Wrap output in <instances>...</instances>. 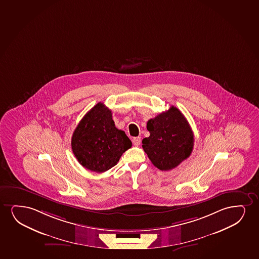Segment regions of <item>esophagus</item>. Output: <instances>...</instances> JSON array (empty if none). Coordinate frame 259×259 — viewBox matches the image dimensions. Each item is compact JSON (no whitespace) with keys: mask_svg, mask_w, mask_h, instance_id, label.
Listing matches in <instances>:
<instances>
[{"mask_svg":"<svg viewBox=\"0 0 259 259\" xmlns=\"http://www.w3.org/2000/svg\"><path fill=\"white\" fill-rule=\"evenodd\" d=\"M141 137H135V138L133 139V143L135 146H139V145L141 144Z\"/></svg>","mask_w":259,"mask_h":259,"instance_id":"esophagus-1","label":"esophagus"}]
</instances>
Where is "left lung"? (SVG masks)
Listing matches in <instances>:
<instances>
[{"label": "left lung", "mask_w": 259, "mask_h": 259, "mask_svg": "<svg viewBox=\"0 0 259 259\" xmlns=\"http://www.w3.org/2000/svg\"><path fill=\"white\" fill-rule=\"evenodd\" d=\"M150 135L142 140V148L152 163L161 170H170L191 155L194 136L181 111L175 106L147 123Z\"/></svg>", "instance_id": "8db88e82"}]
</instances>
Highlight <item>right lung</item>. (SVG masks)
Masks as SVG:
<instances>
[{
  "instance_id": "right-lung-1",
  "label": "right lung",
  "mask_w": 259,
  "mask_h": 259,
  "mask_svg": "<svg viewBox=\"0 0 259 259\" xmlns=\"http://www.w3.org/2000/svg\"><path fill=\"white\" fill-rule=\"evenodd\" d=\"M71 146L84 168L102 173L118 163L123 153L131 148L132 141L115 126L111 110L98 103L78 124Z\"/></svg>"
}]
</instances>
